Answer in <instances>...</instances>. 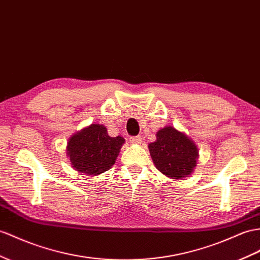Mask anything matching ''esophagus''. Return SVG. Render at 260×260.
Masks as SVG:
<instances>
[{"mask_svg": "<svg viewBox=\"0 0 260 260\" xmlns=\"http://www.w3.org/2000/svg\"><path fill=\"white\" fill-rule=\"evenodd\" d=\"M129 139H131V143L133 144H141L142 136H132L129 137Z\"/></svg>", "mask_w": 260, "mask_h": 260, "instance_id": "esophagus-1", "label": "esophagus"}]
</instances>
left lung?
<instances>
[{
  "label": "left lung",
  "mask_w": 260,
  "mask_h": 260,
  "mask_svg": "<svg viewBox=\"0 0 260 260\" xmlns=\"http://www.w3.org/2000/svg\"><path fill=\"white\" fill-rule=\"evenodd\" d=\"M148 147L156 168L169 178L182 179L197 166V146L172 126L158 131L157 141Z\"/></svg>",
  "instance_id": "1"
}]
</instances>
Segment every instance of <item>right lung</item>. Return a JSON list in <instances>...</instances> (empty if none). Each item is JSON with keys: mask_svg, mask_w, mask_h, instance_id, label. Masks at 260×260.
I'll return each instance as SVG.
<instances>
[{"mask_svg": "<svg viewBox=\"0 0 260 260\" xmlns=\"http://www.w3.org/2000/svg\"><path fill=\"white\" fill-rule=\"evenodd\" d=\"M124 142L121 136H109L103 125L91 124L73 135L67 148L73 168L82 174L94 176L114 165Z\"/></svg>", "mask_w": 260, "mask_h": 260, "instance_id": "1", "label": "right lung"}]
</instances>
